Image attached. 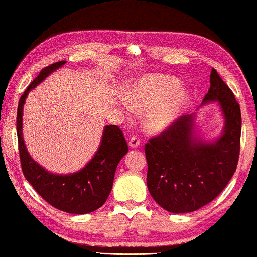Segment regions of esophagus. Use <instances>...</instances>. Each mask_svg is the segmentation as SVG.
I'll return each instance as SVG.
<instances>
[{"instance_id": "34e87169", "label": "esophagus", "mask_w": 257, "mask_h": 257, "mask_svg": "<svg viewBox=\"0 0 257 257\" xmlns=\"http://www.w3.org/2000/svg\"><path fill=\"white\" fill-rule=\"evenodd\" d=\"M129 146L132 149H136L138 148V145H140V140H138L137 136H133L132 138L129 140Z\"/></svg>"}]
</instances>
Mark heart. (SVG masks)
Segmentation results:
<instances>
[{
  "label": "heart",
  "mask_w": 257,
  "mask_h": 257,
  "mask_svg": "<svg viewBox=\"0 0 257 257\" xmlns=\"http://www.w3.org/2000/svg\"><path fill=\"white\" fill-rule=\"evenodd\" d=\"M129 98L136 111L149 108L144 120L145 129L151 134H160L176 123L184 114L191 95L173 76L149 74L132 84ZM123 105L128 109L132 108L128 103Z\"/></svg>",
  "instance_id": "obj_1"
}]
</instances>
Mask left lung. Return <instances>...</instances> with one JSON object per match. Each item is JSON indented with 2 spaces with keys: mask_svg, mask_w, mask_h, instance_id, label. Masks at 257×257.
Segmentation results:
<instances>
[{
  "mask_svg": "<svg viewBox=\"0 0 257 257\" xmlns=\"http://www.w3.org/2000/svg\"><path fill=\"white\" fill-rule=\"evenodd\" d=\"M211 103L219 107L224 121L216 138H202L197 127V113H193L180 117L145 145L150 194L170 213H192L213 201L237 168L241 134L240 106L214 68L201 107Z\"/></svg>",
  "mask_w": 257,
  "mask_h": 257,
  "instance_id": "1",
  "label": "left lung"
}]
</instances>
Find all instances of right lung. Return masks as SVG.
I'll list each match as a JSON object with an SVG mask.
<instances>
[{
  "instance_id": "obj_1",
  "label": "right lung",
  "mask_w": 257,
  "mask_h": 257,
  "mask_svg": "<svg viewBox=\"0 0 257 257\" xmlns=\"http://www.w3.org/2000/svg\"><path fill=\"white\" fill-rule=\"evenodd\" d=\"M65 64V60H60L43 68L20 97L17 111L20 162L24 176L51 206L65 213L88 214L106 202L112 191L116 167L128 153L127 142L121 129L116 125H105L93 157L83 168L70 174H55L41 166L28 153L23 137V111L28 93Z\"/></svg>"
}]
</instances>
